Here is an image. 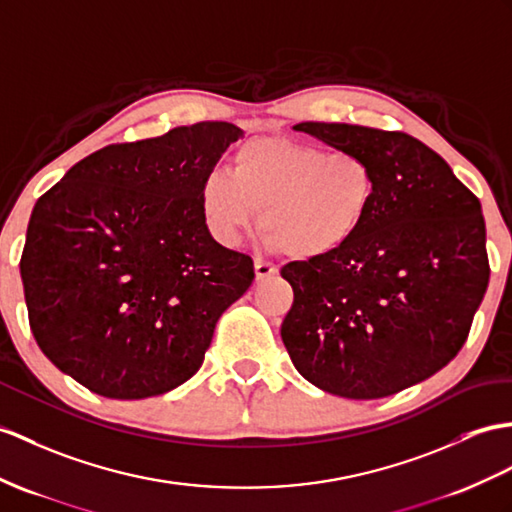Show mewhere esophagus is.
Returning a JSON list of instances; mask_svg holds the SVG:
<instances>
[{"instance_id":"34e87169","label":"esophagus","mask_w":512,"mask_h":512,"mask_svg":"<svg viewBox=\"0 0 512 512\" xmlns=\"http://www.w3.org/2000/svg\"><path fill=\"white\" fill-rule=\"evenodd\" d=\"M254 271H256V280H258V282H260V280H267V278H273V276H278V267L267 263V260H263V258H256V260H254Z\"/></svg>"}]
</instances>
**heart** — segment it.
<instances>
[{
  "label": "heart",
  "mask_w": 512,
  "mask_h": 512,
  "mask_svg": "<svg viewBox=\"0 0 512 512\" xmlns=\"http://www.w3.org/2000/svg\"><path fill=\"white\" fill-rule=\"evenodd\" d=\"M376 202V171L365 154L293 139H252L232 156V169H213L199 206L215 241L234 247L263 223L271 249L302 260L339 252L363 230Z\"/></svg>",
  "instance_id": "obj_1"
}]
</instances>
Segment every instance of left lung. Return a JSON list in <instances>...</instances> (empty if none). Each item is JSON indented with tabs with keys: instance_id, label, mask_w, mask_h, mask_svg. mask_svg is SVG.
I'll use <instances>...</instances> for the list:
<instances>
[{
	"instance_id": "left-lung-1",
	"label": "left lung",
	"mask_w": 512,
	"mask_h": 512,
	"mask_svg": "<svg viewBox=\"0 0 512 512\" xmlns=\"http://www.w3.org/2000/svg\"><path fill=\"white\" fill-rule=\"evenodd\" d=\"M293 128L365 154L376 202L339 252L282 267L295 295L280 330L286 352L326 393H400L434 376L467 341L491 273L480 199L404 132L319 121Z\"/></svg>"
}]
</instances>
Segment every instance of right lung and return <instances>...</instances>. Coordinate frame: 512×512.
Segmentation results:
<instances>
[{
    "label": "right lung",
    "mask_w": 512,
    "mask_h": 512,
    "mask_svg": "<svg viewBox=\"0 0 512 512\" xmlns=\"http://www.w3.org/2000/svg\"><path fill=\"white\" fill-rule=\"evenodd\" d=\"M243 130L226 121L108 145L34 204L21 280L41 352L112 400L162 395L204 363L252 258L210 236L199 191Z\"/></svg>",
    "instance_id": "obj_1"
}]
</instances>
